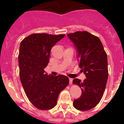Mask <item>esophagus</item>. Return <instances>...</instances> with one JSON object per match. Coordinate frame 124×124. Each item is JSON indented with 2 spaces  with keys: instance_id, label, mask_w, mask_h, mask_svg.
I'll list each match as a JSON object with an SVG mask.
<instances>
[{
  "instance_id": "1",
  "label": "esophagus",
  "mask_w": 124,
  "mask_h": 124,
  "mask_svg": "<svg viewBox=\"0 0 124 124\" xmlns=\"http://www.w3.org/2000/svg\"><path fill=\"white\" fill-rule=\"evenodd\" d=\"M69 83H70V85H71V84L72 83V82H73V79L72 78H69Z\"/></svg>"
}]
</instances>
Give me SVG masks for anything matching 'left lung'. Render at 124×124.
Here are the masks:
<instances>
[{
    "mask_svg": "<svg viewBox=\"0 0 124 124\" xmlns=\"http://www.w3.org/2000/svg\"><path fill=\"white\" fill-rule=\"evenodd\" d=\"M77 52L79 66L86 79H75L73 84L82 89V95L73 101L75 108L87 111L95 107L103 96L108 79V61L100 39L87 31L68 34Z\"/></svg>",
    "mask_w": 124,
    "mask_h": 124,
    "instance_id": "8db88e82",
    "label": "left lung"
}]
</instances>
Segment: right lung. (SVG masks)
<instances>
[{
    "mask_svg": "<svg viewBox=\"0 0 124 124\" xmlns=\"http://www.w3.org/2000/svg\"><path fill=\"white\" fill-rule=\"evenodd\" d=\"M65 34H32L21 42L18 54L20 78L30 101L37 108L48 110L57 103L58 96L69 84L63 75L45 73L51 48Z\"/></svg>",
    "mask_w": 124,
    "mask_h": 124,
    "instance_id": "obj_1",
    "label": "right lung"
}]
</instances>
